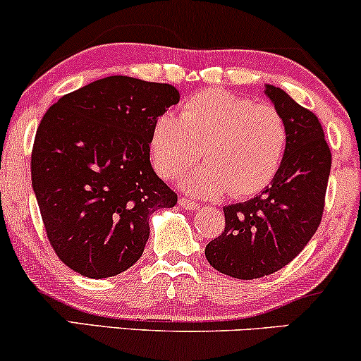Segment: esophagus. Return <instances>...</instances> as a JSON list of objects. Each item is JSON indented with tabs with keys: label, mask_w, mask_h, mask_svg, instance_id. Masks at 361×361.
Listing matches in <instances>:
<instances>
[{
	"label": "esophagus",
	"mask_w": 361,
	"mask_h": 361,
	"mask_svg": "<svg viewBox=\"0 0 361 361\" xmlns=\"http://www.w3.org/2000/svg\"><path fill=\"white\" fill-rule=\"evenodd\" d=\"M179 204H180V207H184L185 211H190V212L197 211V209L201 207L197 202L192 201V199H188V197H180L179 199Z\"/></svg>",
	"instance_id": "esophagus-1"
}]
</instances>
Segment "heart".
Here are the masks:
<instances>
[{
    "mask_svg": "<svg viewBox=\"0 0 361 361\" xmlns=\"http://www.w3.org/2000/svg\"><path fill=\"white\" fill-rule=\"evenodd\" d=\"M286 147L288 127L278 110L217 88L190 97L180 117L160 115L150 133L154 166L164 179H179L204 155L206 166L184 180L199 197L259 194L278 173Z\"/></svg>",
    "mask_w": 361,
    "mask_h": 361,
    "instance_id": "heart-1",
    "label": "heart"
}]
</instances>
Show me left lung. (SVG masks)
<instances>
[{"mask_svg": "<svg viewBox=\"0 0 361 361\" xmlns=\"http://www.w3.org/2000/svg\"><path fill=\"white\" fill-rule=\"evenodd\" d=\"M266 95L288 127L283 164L259 195L224 207V233L206 246L209 264L238 279L273 274L303 251L322 222L331 169L317 115L278 87L266 85Z\"/></svg>", "mask_w": 361, "mask_h": 361, "instance_id": "left-lung-1", "label": "left lung"}]
</instances>
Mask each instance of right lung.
<instances>
[{
    "label": "right lung",
    "mask_w": 361,
    "mask_h": 361,
    "mask_svg": "<svg viewBox=\"0 0 361 361\" xmlns=\"http://www.w3.org/2000/svg\"><path fill=\"white\" fill-rule=\"evenodd\" d=\"M177 102L169 83L114 75L43 115L31 184L48 241L70 269L93 279L127 271L144 252L150 214L177 204L150 164L155 120Z\"/></svg>",
    "instance_id": "obj_1"
}]
</instances>
